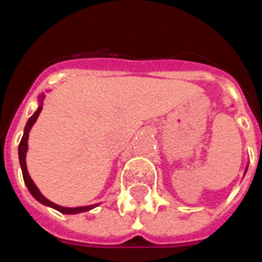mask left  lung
Here are the masks:
<instances>
[{"mask_svg":"<svg viewBox=\"0 0 262 262\" xmlns=\"http://www.w3.org/2000/svg\"><path fill=\"white\" fill-rule=\"evenodd\" d=\"M248 167H249V164H248V166H246V170H245V174H246V171H248Z\"/></svg>","mask_w":262,"mask_h":262,"instance_id":"8db88e82","label":"left lung"}]
</instances>
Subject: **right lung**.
I'll return each instance as SVG.
<instances>
[{
  "label": "right lung",
  "instance_id": "right-lung-1",
  "mask_svg": "<svg viewBox=\"0 0 262 262\" xmlns=\"http://www.w3.org/2000/svg\"><path fill=\"white\" fill-rule=\"evenodd\" d=\"M45 94H40L38 98L39 106L36 108L34 114L31 115L30 119L27 121L26 127H24V133H23L21 141L18 144V160H20V167H21V172H23V178H24V183H26L27 189L30 190V193L32 194L38 203L43 204V205H46V207H50L55 211L61 212V213H65V215H76V213H81V212H88L91 209H94L98 205H100V203L98 204H92V205H84V207H75V208H68V207H61L58 204L53 203L50 200H47L45 195L40 193V190L38 189V186L35 185V182L32 181V178L28 174V170H27V162H26V156H27V151H28V137H30V132L34 126V123L36 122V119H38L39 114H40V111H42L43 107V100H45Z\"/></svg>",
  "mask_w": 262,
  "mask_h": 262
}]
</instances>
